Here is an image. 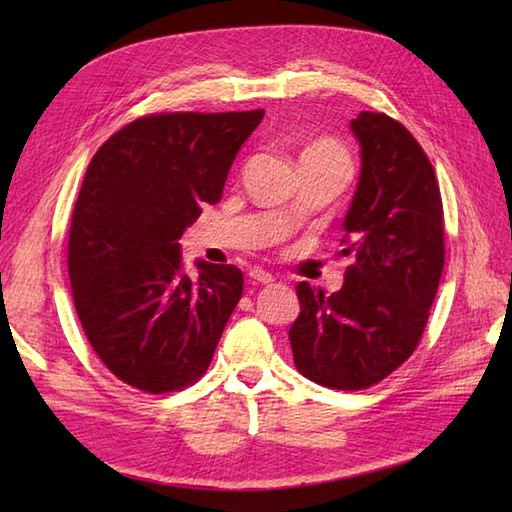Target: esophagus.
Wrapping results in <instances>:
<instances>
[{
    "label": "esophagus",
    "instance_id": "obj_1",
    "mask_svg": "<svg viewBox=\"0 0 512 512\" xmlns=\"http://www.w3.org/2000/svg\"><path fill=\"white\" fill-rule=\"evenodd\" d=\"M248 277L250 279H253L255 281V284H273V281H275V277L273 275H270V273H266V270H262V268H253V270H250V273H248Z\"/></svg>",
    "mask_w": 512,
    "mask_h": 512
}]
</instances>
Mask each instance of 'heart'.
Returning a JSON list of instances; mask_svg holds the SVG:
<instances>
[{"label":"heart","instance_id":"obj_1","mask_svg":"<svg viewBox=\"0 0 512 512\" xmlns=\"http://www.w3.org/2000/svg\"><path fill=\"white\" fill-rule=\"evenodd\" d=\"M301 160L317 162V165H321V167L339 171L345 180L350 178V173H352V158H350V154H347V149L330 138H323V140H317V143L308 145L306 149H303Z\"/></svg>","mask_w":512,"mask_h":512}]
</instances>
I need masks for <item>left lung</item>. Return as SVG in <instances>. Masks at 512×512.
Returning <instances> with one entry per match:
<instances>
[{
    "label": "left lung",
    "mask_w": 512,
    "mask_h": 512,
    "mask_svg": "<svg viewBox=\"0 0 512 512\" xmlns=\"http://www.w3.org/2000/svg\"><path fill=\"white\" fill-rule=\"evenodd\" d=\"M350 127L361 178L341 255L352 266L332 295L301 281V312L288 332L299 372L343 391L372 387L407 361L444 268L442 198L418 140L378 112H361Z\"/></svg>",
    "instance_id": "8db88e82"
}]
</instances>
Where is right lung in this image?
I'll return each mask as SVG.
<instances>
[{
  "mask_svg": "<svg viewBox=\"0 0 512 512\" xmlns=\"http://www.w3.org/2000/svg\"><path fill=\"white\" fill-rule=\"evenodd\" d=\"M253 112L151 114L96 151L74 204L68 273L74 308L110 372L149 394L195 383L242 299V270H184V228L217 204Z\"/></svg>",
  "mask_w": 512,
  "mask_h": 512,
  "instance_id": "add662e5",
  "label": "right lung"
}]
</instances>
